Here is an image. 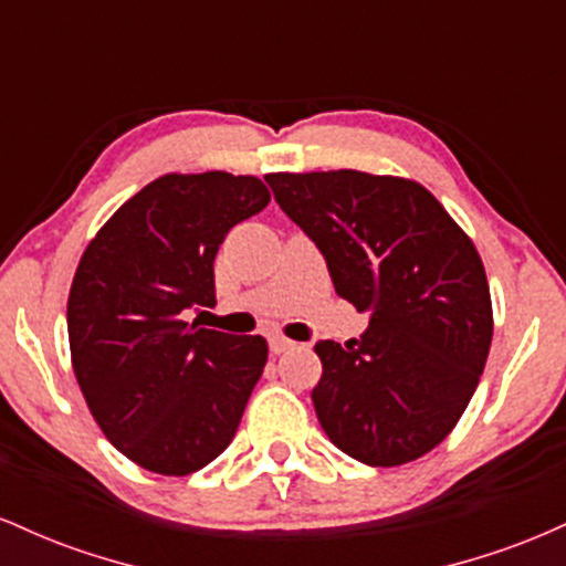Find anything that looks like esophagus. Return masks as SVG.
<instances>
[{
	"instance_id": "obj_1",
	"label": "esophagus",
	"mask_w": 566,
	"mask_h": 566,
	"mask_svg": "<svg viewBox=\"0 0 566 566\" xmlns=\"http://www.w3.org/2000/svg\"><path fill=\"white\" fill-rule=\"evenodd\" d=\"M269 346H271V354H284V350H290L292 346H295V343L287 340L284 335H271Z\"/></svg>"
}]
</instances>
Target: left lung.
I'll use <instances>...</instances> for the list:
<instances>
[{"instance_id":"1","label":"left lung","mask_w":566,"mask_h":566,"mask_svg":"<svg viewBox=\"0 0 566 566\" xmlns=\"http://www.w3.org/2000/svg\"><path fill=\"white\" fill-rule=\"evenodd\" d=\"M292 223L327 263L335 292L369 314L361 340L314 346L311 391L329 441L367 465H401L452 431L492 340L476 247L415 180L359 170L271 172Z\"/></svg>"}]
</instances>
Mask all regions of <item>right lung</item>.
Listing matches in <instances>:
<instances>
[{
	"instance_id": "add662e5",
	"label": "right lung",
	"mask_w": 566,
	"mask_h": 566,
	"mask_svg": "<svg viewBox=\"0 0 566 566\" xmlns=\"http://www.w3.org/2000/svg\"><path fill=\"white\" fill-rule=\"evenodd\" d=\"M271 201L252 175H165L127 199L84 250L69 295L74 375L106 439L165 476L231 444L269 343L184 322L216 303L218 247Z\"/></svg>"
}]
</instances>
